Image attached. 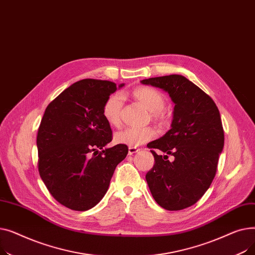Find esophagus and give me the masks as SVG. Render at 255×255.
Returning <instances> with one entry per match:
<instances>
[{
	"mask_svg": "<svg viewBox=\"0 0 255 255\" xmlns=\"http://www.w3.org/2000/svg\"><path fill=\"white\" fill-rule=\"evenodd\" d=\"M138 151H139V149L136 148V146H129L128 154H129V155H132V154H134V153H137Z\"/></svg>",
	"mask_w": 255,
	"mask_h": 255,
	"instance_id": "1",
	"label": "esophagus"
}]
</instances>
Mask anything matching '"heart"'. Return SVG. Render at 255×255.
<instances>
[{
    "mask_svg": "<svg viewBox=\"0 0 255 255\" xmlns=\"http://www.w3.org/2000/svg\"><path fill=\"white\" fill-rule=\"evenodd\" d=\"M132 95L146 110L151 112L152 119L159 123L165 121L164 107L166 99L161 92L149 87H138L132 92ZM124 106V98L120 93H116L106 99L103 105V117L107 123L114 127L121 125ZM156 136V131L151 127L127 128L118 132L115 136L117 143H123L130 146H136L152 140Z\"/></svg>",
    "mask_w": 255,
    "mask_h": 255,
    "instance_id": "obj_1",
    "label": "heart"
}]
</instances>
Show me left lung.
I'll use <instances>...</instances> for the list:
<instances>
[{
    "label": "left lung",
    "instance_id": "1",
    "mask_svg": "<svg viewBox=\"0 0 255 255\" xmlns=\"http://www.w3.org/2000/svg\"><path fill=\"white\" fill-rule=\"evenodd\" d=\"M141 84L163 89L175 103L171 128L146 144L155 158L153 168L145 175L146 182L160 207L168 211L186 209L198 202L216 175L224 145L218 107L208 94L182 75L152 77ZM156 148L175 160H164L154 152Z\"/></svg>",
    "mask_w": 255,
    "mask_h": 255
}]
</instances>
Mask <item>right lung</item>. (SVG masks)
Wrapping results in <instances>:
<instances>
[{
  "label": "right lung",
  "mask_w": 255,
  "mask_h": 255,
  "mask_svg": "<svg viewBox=\"0 0 255 255\" xmlns=\"http://www.w3.org/2000/svg\"><path fill=\"white\" fill-rule=\"evenodd\" d=\"M116 91L117 84L110 80L87 78L64 90L46 107L37 134L38 170L49 193L66 208L95 207L128 154L123 143L103 149L113 139L103 105Z\"/></svg>",
  "instance_id": "1"
}]
</instances>
